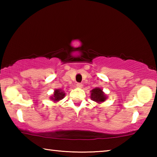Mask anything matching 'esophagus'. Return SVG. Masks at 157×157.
<instances>
[{"label":"esophagus","mask_w":157,"mask_h":157,"mask_svg":"<svg viewBox=\"0 0 157 157\" xmlns=\"http://www.w3.org/2000/svg\"><path fill=\"white\" fill-rule=\"evenodd\" d=\"M76 86L78 88H79V89H82V86H83V85H82L81 83H78L76 84Z\"/></svg>","instance_id":"1"}]
</instances>
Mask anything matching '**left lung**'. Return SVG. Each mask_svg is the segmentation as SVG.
Listing matches in <instances>:
<instances>
[{
  "instance_id": "8db88e82",
  "label": "left lung",
  "mask_w": 157,
  "mask_h": 157,
  "mask_svg": "<svg viewBox=\"0 0 157 157\" xmlns=\"http://www.w3.org/2000/svg\"><path fill=\"white\" fill-rule=\"evenodd\" d=\"M91 99L93 101H95L98 104H100L101 102H105L107 99V95L105 94V93L102 91V89L96 87L91 91Z\"/></svg>"
}]
</instances>
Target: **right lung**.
Here are the masks:
<instances>
[{"label":"right lung","mask_w":157,"mask_h":157,"mask_svg":"<svg viewBox=\"0 0 157 157\" xmlns=\"http://www.w3.org/2000/svg\"><path fill=\"white\" fill-rule=\"evenodd\" d=\"M65 96V93L62 89H55L52 96L50 97V99L53 100V102H58L62 100Z\"/></svg>","instance_id":"1"}]
</instances>
